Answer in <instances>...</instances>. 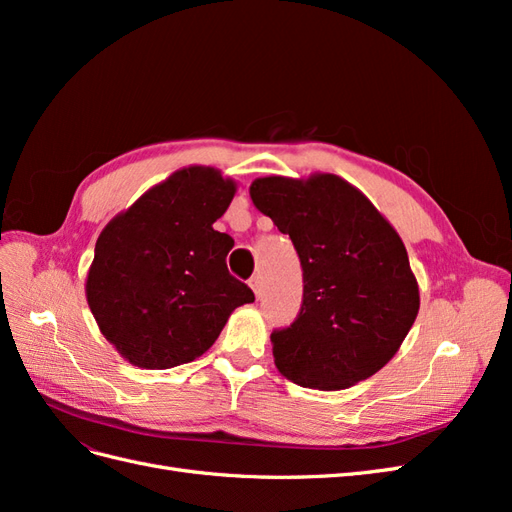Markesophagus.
<instances>
[{"label": "esophagus", "instance_id": "obj_1", "mask_svg": "<svg viewBox=\"0 0 512 512\" xmlns=\"http://www.w3.org/2000/svg\"><path fill=\"white\" fill-rule=\"evenodd\" d=\"M250 286H252V290L256 292V297H260V286H262V282H260V275H254L252 280H250Z\"/></svg>", "mask_w": 512, "mask_h": 512}]
</instances>
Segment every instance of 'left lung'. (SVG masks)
<instances>
[{"instance_id":"left-lung-1","label":"left lung","mask_w":512,"mask_h":512,"mask_svg":"<svg viewBox=\"0 0 512 512\" xmlns=\"http://www.w3.org/2000/svg\"><path fill=\"white\" fill-rule=\"evenodd\" d=\"M258 211L290 237L303 301L271 333L275 365L305 389L337 391L393 359L418 314V286L395 228L344 179H256Z\"/></svg>"}]
</instances>
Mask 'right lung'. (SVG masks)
<instances>
[{"label": "right lung", "mask_w": 512, "mask_h": 512, "mask_svg": "<svg viewBox=\"0 0 512 512\" xmlns=\"http://www.w3.org/2000/svg\"><path fill=\"white\" fill-rule=\"evenodd\" d=\"M218 170H177L102 230L87 303L136 367L168 369L207 352L252 288L228 273L230 235L213 230L235 196Z\"/></svg>", "instance_id": "right-lung-1"}]
</instances>
